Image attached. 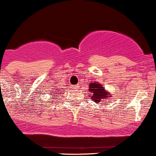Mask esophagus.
<instances>
[{"instance_id": "34e87169", "label": "esophagus", "mask_w": 156, "mask_h": 156, "mask_svg": "<svg viewBox=\"0 0 156 156\" xmlns=\"http://www.w3.org/2000/svg\"><path fill=\"white\" fill-rule=\"evenodd\" d=\"M73 89H78V86H73Z\"/></svg>"}]
</instances>
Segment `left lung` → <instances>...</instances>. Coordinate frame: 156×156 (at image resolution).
<instances>
[{"mask_svg":"<svg viewBox=\"0 0 156 156\" xmlns=\"http://www.w3.org/2000/svg\"><path fill=\"white\" fill-rule=\"evenodd\" d=\"M89 92H91V97L92 100H93L95 103L99 104L101 101L111 97V94H109L107 91L105 89V87L101 86L100 83H89Z\"/></svg>","mask_w":156,"mask_h":156,"instance_id":"obj_1","label":"left lung"}]
</instances>
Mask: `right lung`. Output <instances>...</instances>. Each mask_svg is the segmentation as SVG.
Instances as JSON below:
<instances>
[{
    "label": "right lung",
    "instance_id": "obj_1",
    "mask_svg": "<svg viewBox=\"0 0 156 156\" xmlns=\"http://www.w3.org/2000/svg\"><path fill=\"white\" fill-rule=\"evenodd\" d=\"M59 94H60V93H58V95H59Z\"/></svg>",
    "mask_w": 156,
    "mask_h": 156
}]
</instances>
